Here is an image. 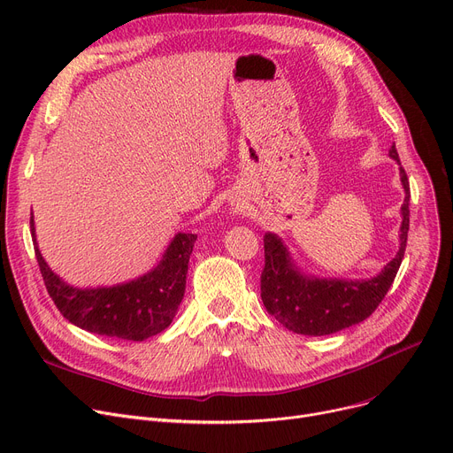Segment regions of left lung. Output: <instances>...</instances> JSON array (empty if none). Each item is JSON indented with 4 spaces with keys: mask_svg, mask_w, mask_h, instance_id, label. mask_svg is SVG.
Listing matches in <instances>:
<instances>
[{
    "mask_svg": "<svg viewBox=\"0 0 453 453\" xmlns=\"http://www.w3.org/2000/svg\"><path fill=\"white\" fill-rule=\"evenodd\" d=\"M389 156L400 165L395 145ZM400 181L403 187L400 248L393 260L376 277L352 279H319L304 275L275 233L265 234V270L260 275V297L266 311L292 332L304 336H326L338 330L358 325L367 319L382 303L396 277L406 251L410 231V181L400 165Z\"/></svg>",
    "mask_w": 453,
    "mask_h": 453,
    "instance_id": "8db88e82",
    "label": "left lung"
}]
</instances>
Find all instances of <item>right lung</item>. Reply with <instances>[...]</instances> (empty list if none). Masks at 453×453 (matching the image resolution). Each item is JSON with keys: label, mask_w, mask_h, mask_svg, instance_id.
<instances>
[{"label": "right lung", "mask_w": 453, "mask_h": 453, "mask_svg": "<svg viewBox=\"0 0 453 453\" xmlns=\"http://www.w3.org/2000/svg\"><path fill=\"white\" fill-rule=\"evenodd\" d=\"M31 234L47 294L60 314L93 334L142 342L169 326L185 294L188 257L196 234L178 233L159 265L149 273L115 287L77 288L64 282L43 260L31 217Z\"/></svg>", "instance_id": "1"}]
</instances>
